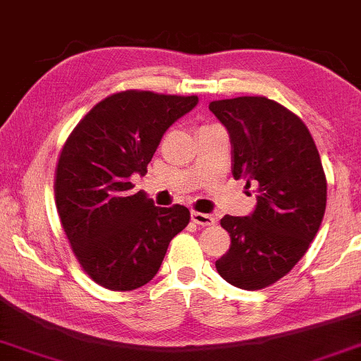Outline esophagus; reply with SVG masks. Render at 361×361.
Masks as SVG:
<instances>
[{
	"instance_id": "34e87169",
	"label": "esophagus",
	"mask_w": 361,
	"mask_h": 361,
	"mask_svg": "<svg viewBox=\"0 0 361 361\" xmlns=\"http://www.w3.org/2000/svg\"><path fill=\"white\" fill-rule=\"evenodd\" d=\"M192 220L202 227H210L215 224V219L208 214H200V212H192Z\"/></svg>"
}]
</instances>
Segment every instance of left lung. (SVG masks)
Listing matches in <instances>:
<instances>
[{"label":"left lung","mask_w":361,"mask_h":361,"mask_svg":"<svg viewBox=\"0 0 361 361\" xmlns=\"http://www.w3.org/2000/svg\"><path fill=\"white\" fill-rule=\"evenodd\" d=\"M208 109L228 131L233 178L259 193L249 215L220 220L232 244L216 271L235 288L262 289L288 274L318 233L326 208L323 164L305 123L271 99H225Z\"/></svg>","instance_id":"1"}]
</instances>
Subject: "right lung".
<instances>
[{
    "mask_svg": "<svg viewBox=\"0 0 361 361\" xmlns=\"http://www.w3.org/2000/svg\"><path fill=\"white\" fill-rule=\"evenodd\" d=\"M197 104V95L126 90L94 106L65 142L55 178L60 222L82 269L104 288L147 284L188 225V208L156 207L134 192L131 176L146 175L163 134Z\"/></svg>",
    "mask_w": 361,
    "mask_h": 361,
    "instance_id": "add662e5",
    "label": "right lung"
}]
</instances>
